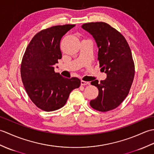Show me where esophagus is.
<instances>
[{"label": "esophagus", "instance_id": "obj_1", "mask_svg": "<svg viewBox=\"0 0 154 154\" xmlns=\"http://www.w3.org/2000/svg\"><path fill=\"white\" fill-rule=\"evenodd\" d=\"M81 85H89L90 83H89V82H87V81H85L81 80Z\"/></svg>", "mask_w": 154, "mask_h": 154}]
</instances>
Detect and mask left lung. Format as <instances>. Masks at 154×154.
<instances>
[{"instance_id":"1","label":"left lung","mask_w":154,"mask_h":154,"mask_svg":"<svg viewBox=\"0 0 154 154\" xmlns=\"http://www.w3.org/2000/svg\"><path fill=\"white\" fill-rule=\"evenodd\" d=\"M82 28L93 35L99 48L98 60L104 80L91 81L99 95L90 101L94 109L106 112L116 109L127 97L134 77L135 67L131 50L125 38L105 22H90Z\"/></svg>"}]
</instances>
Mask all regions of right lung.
<instances>
[{"mask_svg": "<svg viewBox=\"0 0 154 154\" xmlns=\"http://www.w3.org/2000/svg\"><path fill=\"white\" fill-rule=\"evenodd\" d=\"M75 24L55 26L38 32L32 39L22 58L20 73L31 100L47 112L63 107L72 91L79 88L77 77H63L54 71L61 59L60 41Z\"/></svg>", "mask_w": 154, "mask_h": 154, "instance_id": "add662e5", "label": "right lung"}]
</instances>
